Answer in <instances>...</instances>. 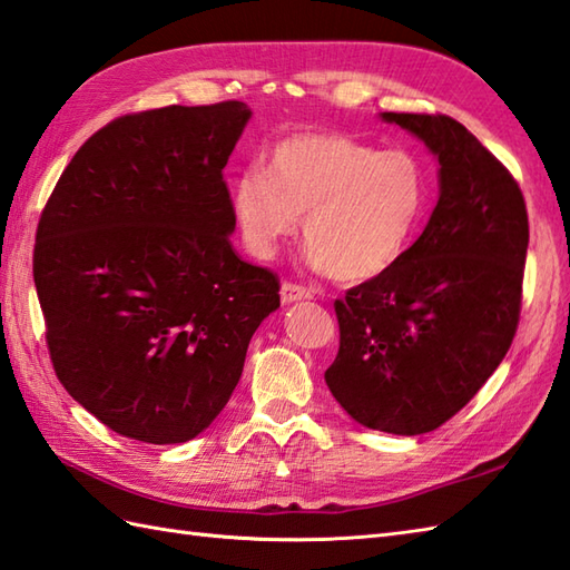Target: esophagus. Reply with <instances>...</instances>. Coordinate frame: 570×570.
Returning <instances> with one entry per match:
<instances>
[{
  "label": "esophagus",
  "instance_id": "34e87169",
  "mask_svg": "<svg viewBox=\"0 0 570 570\" xmlns=\"http://www.w3.org/2000/svg\"><path fill=\"white\" fill-rule=\"evenodd\" d=\"M282 304H296V301H306V298H313V292L306 286L301 284H294V282H284L282 284Z\"/></svg>",
  "mask_w": 570,
  "mask_h": 570
}]
</instances>
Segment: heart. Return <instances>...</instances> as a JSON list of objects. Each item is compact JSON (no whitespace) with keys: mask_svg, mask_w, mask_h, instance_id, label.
Masks as SVG:
<instances>
[{"mask_svg":"<svg viewBox=\"0 0 570 570\" xmlns=\"http://www.w3.org/2000/svg\"><path fill=\"white\" fill-rule=\"evenodd\" d=\"M429 198V174L414 154L377 151L337 131H301L276 144L264 171L237 178L233 215L245 247L262 259L304 215L311 264L360 284L404 259Z\"/></svg>","mask_w":570,"mask_h":570,"instance_id":"b5f03b06","label":"heart"}]
</instances>
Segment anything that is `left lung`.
Segmentation results:
<instances>
[{"instance_id":"8db88e82","label":"left lung","mask_w":570,"mask_h":570,"mask_svg":"<svg viewBox=\"0 0 570 570\" xmlns=\"http://www.w3.org/2000/svg\"><path fill=\"white\" fill-rule=\"evenodd\" d=\"M439 161V203L394 269L335 301L341 350L325 370L357 423L396 435L439 429L510 350L529 245L512 174L445 115L382 112Z\"/></svg>"}]
</instances>
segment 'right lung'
Listing matches in <instances>:
<instances>
[{"instance_id": "add662e5", "label": "right lung", "mask_w": 570, "mask_h": 570, "mask_svg": "<svg viewBox=\"0 0 570 570\" xmlns=\"http://www.w3.org/2000/svg\"><path fill=\"white\" fill-rule=\"evenodd\" d=\"M252 110L125 115L82 144L41 213L33 284L60 384L105 426L196 439L233 396L278 278L242 262L223 180Z\"/></svg>"}]
</instances>
